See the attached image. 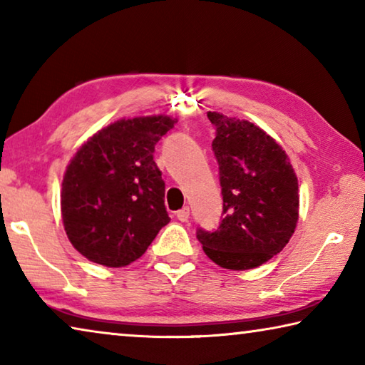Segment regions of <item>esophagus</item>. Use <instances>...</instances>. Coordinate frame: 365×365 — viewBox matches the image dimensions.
<instances>
[{"mask_svg": "<svg viewBox=\"0 0 365 365\" xmlns=\"http://www.w3.org/2000/svg\"><path fill=\"white\" fill-rule=\"evenodd\" d=\"M177 219L180 220V222H187L188 219H190V207L188 206H185V207H182L180 211H177Z\"/></svg>", "mask_w": 365, "mask_h": 365, "instance_id": "34e87169", "label": "esophagus"}]
</instances>
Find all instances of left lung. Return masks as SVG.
Listing matches in <instances>:
<instances>
[{"instance_id": "8db88e82", "label": "left lung", "mask_w": 365, "mask_h": 365, "mask_svg": "<svg viewBox=\"0 0 365 365\" xmlns=\"http://www.w3.org/2000/svg\"><path fill=\"white\" fill-rule=\"evenodd\" d=\"M215 127L222 217L197 228L207 257L224 269L248 270L280 252L298 222V178L285 151L248 120L207 113Z\"/></svg>"}]
</instances>
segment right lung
<instances>
[{
    "label": "right lung",
    "mask_w": 365,
    "mask_h": 365,
    "mask_svg": "<svg viewBox=\"0 0 365 365\" xmlns=\"http://www.w3.org/2000/svg\"><path fill=\"white\" fill-rule=\"evenodd\" d=\"M174 123L168 115L117 120L77 151L64 174L61 211L80 255L106 267L128 265L169 224L154 146Z\"/></svg>",
    "instance_id": "right-lung-1"
}]
</instances>
